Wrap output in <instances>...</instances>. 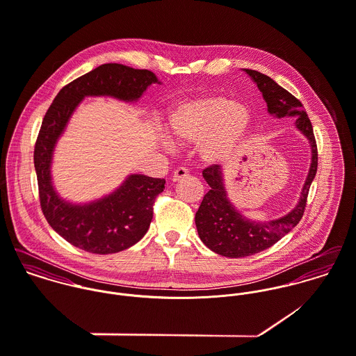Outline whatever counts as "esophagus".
<instances>
[{"mask_svg": "<svg viewBox=\"0 0 356 356\" xmlns=\"http://www.w3.org/2000/svg\"><path fill=\"white\" fill-rule=\"evenodd\" d=\"M190 175V172H188V169H186V168H183V166H180V168H177L175 172H173V176H172V180L173 181H179V180H181V179H184V177H187Z\"/></svg>", "mask_w": 356, "mask_h": 356, "instance_id": "1", "label": "esophagus"}]
</instances>
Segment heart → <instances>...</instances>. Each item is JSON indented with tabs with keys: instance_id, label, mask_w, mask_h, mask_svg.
<instances>
[{
	"instance_id": "obj_1",
	"label": "heart",
	"mask_w": 356,
	"mask_h": 356,
	"mask_svg": "<svg viewBox=\"0 0 356 356\" xmlns=\"http://www.w3.org/2000/svg\"><path fill=\"white\" fill-rule=\"evenodd\" d=\"M251 124L250 109L224 95H202L173 106L170 135L181 143L197 142L199 157L216 163L235 153Z\"/></svg>"
}]
</instances>
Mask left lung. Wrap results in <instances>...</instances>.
<instances>
[{
	"mask_svg": "<svg viewBox=\"0 0 356 356\" xmlns=\"http://www.w3.org/2000/svg\"><path fill=\"white\" fill-rule=\"evenodd\" d=\"M243 71L258 86L272 116L277 119L296 118V128L310 142L312 163L298 204L288 214L270 221H251L237 211L227 194L224 172L220 165H211L203 170V179L210 190L203 197L195 214L197 235L211 251L228 258H243L261 252L272 247L299 224L318 166L313 125L302 102L269 76L252 70Z\"/></svg>",
	"mask_w": 356,
	"mask_h": 356,
	"instance_id": "obj_1",
	"label": "left lung"
}]
</instances>
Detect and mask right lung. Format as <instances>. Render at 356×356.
I'll return each instance as SVG.
<instances>
[{"label": "right lung", "instance_id": "obj_1", "mask_svg": "<svg viewBox=\"0 0 356 356\" xmlns=\"http://www.w3.org/2000/svg\"><path fill=\"white\" fill-rule=\"evenodd\" d=\"M154 83L161 84L152 71L104 64L63 87L43 118L34 150L40 207L49 225L80 250L104 255L138 243L150 227L153 204L165 180L129 175L106 197L83 204L68 202L57 194L51 181L56 143L83 98L112 97L136 102Z\"/></svg>", "mask_w": 356, "mask_h": 356}]
</instances>
